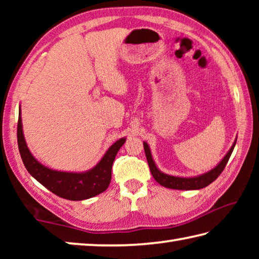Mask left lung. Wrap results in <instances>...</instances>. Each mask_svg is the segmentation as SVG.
<instances>
[{"instance_id": "1", "label": "left lung", "mask_w": 259, "mask_h": 259, "mask_svg": "<svg viewBox=\"0 0 259 259\" xmlns=\"http://www.w3.org/2000/svg\"><path fill=\"white\" fill-rule=\"evenodd\" d=\"M235 143L232 147L230 148V151L227 152V154L224 156L219 163L214 166L212 170L205 172L201 176L198 177H192V178H183V177H175V176H170V175H166L161 172L157 166L155 165L154 161L152 159V154L150 151V146L147 145V143H144V151H145V155L147 159V163L148 166H150V170L152 172V176L154 177L155 181L160 184V185L168 187V188H174V190H200V188H203L205 186H208L209 184H211L213 181H216L217 177L223 172L225 165L229 162L230 156L232 154V152L234 150Z\"/></svg>"}]
</instances>
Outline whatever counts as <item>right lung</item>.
<instances>
[{"instance_id": "add662e5", "label": "right lung", "mask_w": 259, "mask_h": 259, "mask_svg": "<svg viewBox=\"0 0 259 259\" xmlns=\"http://www.w3.org/2000/svg\"><path fill=\"white\" fill-rule=\"evenodd\" d=\"M17 139H18L21 160H23L27 171L54 194L72 201L90 199L106 190L111 183L114 159L125 142V138L116 140L108 148L103 159L95 168L89 171L77 174L56 171V170L47 168L35 159L26 145L20 113L18 117V126H17Z\"/></svg>"}]
</instances>
